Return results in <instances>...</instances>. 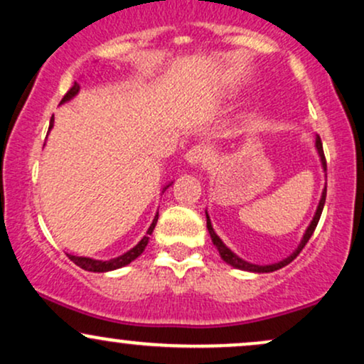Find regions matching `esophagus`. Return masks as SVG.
<instances>
[{"mask_svg": "<svg viewBox=\"0 0 364 364\" xmlns=\"http://www.w3.org/2000/svg\"><path fill=\"white\" fill-rule=\"evenodd\" d=\"M185 159L190 162L191 166H207L210 162V150L205 145H193L190 150L186 152Z\"/></svg>", "mask_w": 364, "mask_h": 364, "instance_id": "esophagus-1", "label": "esophagus"}]
</instances>
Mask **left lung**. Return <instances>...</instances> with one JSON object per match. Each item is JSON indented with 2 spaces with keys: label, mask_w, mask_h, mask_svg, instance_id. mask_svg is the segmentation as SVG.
<instances>
[{
  "label": "left lung",
  "mask_w": 364,
  "mask_h": 364,
  "mask_svg": "<svg viewBox=\"0 0 364 364\" xmlns=\"http://www.w3.org/2000/svg\"><path fill=\"white\" fill-rule=\"evenodd\" d=\"M316 149H318V154H320V159H321V166H323V169L327 171V161H325V154H323V147H321L320 136H316ZM325 196H327V188H325V190H323V195H321V200H320V203H318V208H316V214H315V217H313L310 228H308L306 232H304V236H303V240H301V245L298 246V250H296V252L292 253L291 257H287L286 260H282V262H279V263H274V265H253V263H248V262L241 260L240 257H236V255L232 253L231 250H229L228 246H225V245L223 243V241H220V237L215 235L214 229H212V224H210V219H208V215H207V229H208V232H210L212 243H214L215 248L219 250V255H220V257H223V260H224L225 263H229V265L236 267V269L248 270V272H260V274H262V272H274V270L282 269V267H286L287 263H291L292 260H294V258L298 257L299 253H301V250L304 248V245H306L308 241H310L313 231H315L316 224H318V220H320L321 210H323Z\"/></svg>",
  "instance_id": "1"
}]
</instances>
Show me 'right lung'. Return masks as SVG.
Masks as SVG:
<instances>
[{
  "instance_id": "1",
  "label": "right lung",
  "mask_w": 364,
  "mask_h": 364,
  "mask_svg": "<svg viewBox=\"0 0 364 364\" xmlns=\"http://www.w3.org/2000/svg\"><path fill=\"white\" fill-rule=\"evenodd\" d=\"M78 89H80V85H78L77 82L73 83L72 89L65 94V97L61 99V102H66L70 101V99L73 97L75 94H77ZM53 127V119H51V124H49V129ZM157 219H159V212L156 214V219H154V223L150 224L149 231H147V236H144V240L140 241L139 245L135 246V248H132L129 252H127L124 255H121L118 258H112V260H107V262H102V260H92V258H85V257H73V255H68L70 260H72L75 265H78L80 269L83 270H89V272H109V270H116V269H121V267L128 265L129 262L135 260L136 257H140L141 253H144L145 246L149 243V235H152L154 228H156L157 224Z\"/></svg>"
}]
</instances>
